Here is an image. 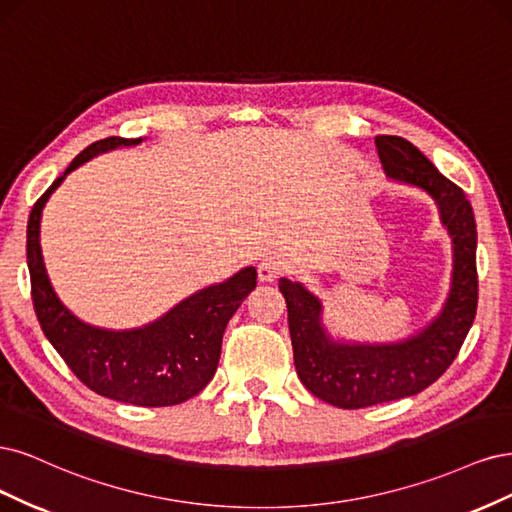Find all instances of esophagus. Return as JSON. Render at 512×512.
<instances>
[{
    "instance_id": "esophagus-1",
    "label": "esophagus",
    "mask_w": 512,
    "mask_h": 512,
    "mask_svg": "<svg viewBox=\"0 0 512 512\" xmlns=\"http://www.w3.org/2000/svg\"><path fill=\"white\" fill-rule=\"evenodd\" d=\"M285 270H287V263L280 257H263L259 261V268H257L259 278L266 280V283H270V280H276Z\"/></svg>"
}]
</instances>
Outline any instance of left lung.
Instances as JSON below:
<instances>
[{
    "mask_svg": "<svg viewBox=\"0 0 512 512\" xmlns=\"http://www.w3.org/2000/svg\"><path fill=\"white\" fill-rule=\"evenodd\" d=\"M387 176L430 193L453 238V289L440 317L400 344H340L321 329V304L300 283L278 280L285 295L293 364L304 387L319 400L355 410L417 395L447 372L476 317V221L466 193L415 144L400 136H376Z\"/></svg>",
    "mask_w": 512,
    "mask_h": 512,
    "instance_id": "8db88e82",
    "label": "left lung"
}]
</instances>
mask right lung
<instances>
[{"instance_id": "add662e5", "label": "right lung", "mask_w": 512, "mask_h": 512, "mask_svg": "<svg viewBox=\"0 0 512 512\" xmlns=\"http://www.w3.org/2000/svg\"><path fill=\"white\" fill-rule=\"evenodd\" d=\"M110 136L87 146L65 174L89 157L117 146L138 144ZM48 187L27 221V266L31 300L44 336L82 385L104 398L161 408L183 404L200 393L219 366L221 340L242 300L257 285L255 268H244L221 285H212L172 308L166 317L131 332H106L80 323L55 295L40 251V214L61 180Z\"/></svg>"}]
</instances>
